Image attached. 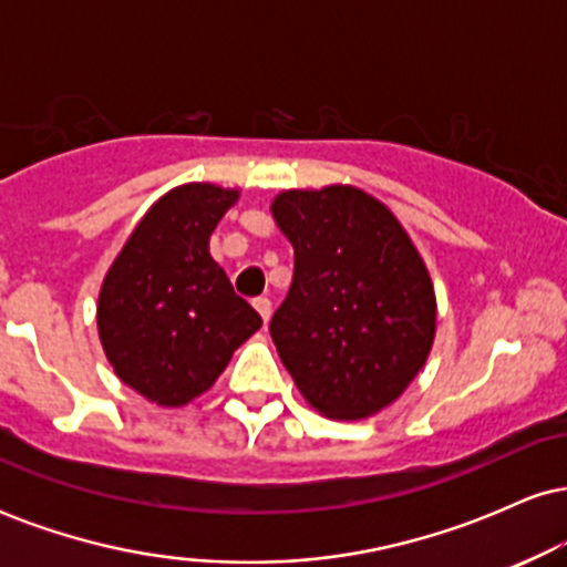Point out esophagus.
Masks as SVG:
<instances>
[{
  "mask_svg": "<svg viewBox=\"0 0 567 567\" xmlns=\"http://www.w3.org/2000/svg\"><path fill=\"white\" fill-rule=\"evenodd\" d=\"M252 306H256V311H258V315H261L264 324L271 320V301H269V298H256V301H252Z\"/></svg>",
  "mask_w": 567,
  "mask_h": 567,
  "instance_id": "obj_1",
  "label": "esophagus"
}]
</instances>
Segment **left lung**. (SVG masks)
I'll return each instance as SVG.
<instances>
[{"label":"left lung","instance_id":"left-lung-1","mask_svg":"<svg viewBox=\"0 0 567 567\" xmlns=\"http://www.w3.org/2000/svg\"><path fill=\"white\" fill-rule=\"evenodd\" d=\"M271 216L296 250L269 322L298 392L328 419L383 410L424 368L437 301L400 220L362 188L282 192Z\"/></svg>","mask_w":567,"mask_h":567}]
</instances>
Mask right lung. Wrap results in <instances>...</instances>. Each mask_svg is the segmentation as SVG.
Returning a JSON list of instances; mask_svg holds the SVG:
<instances>
[{"mask_svg": "<svg viewBox=\"0 0 567 567\" xmlns=\"http://www.w3.org/2000/svg\"><path fill=\"white\" fill-rule=\"evenodd\" d=\"M237 188L184 184L148 207L97 296V336L114 373L162 408L216 383L261 317L234 292L207 243Z\"/></svg>", "mask_w": 567, "mask_h": 567, "instance_id": "right-lung-1", "label": "right lung"}]
</instances>
